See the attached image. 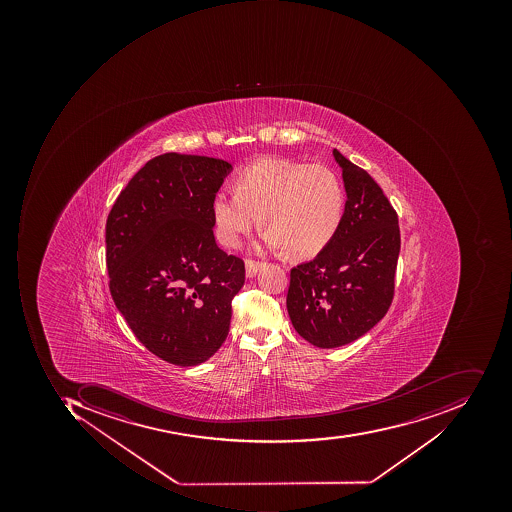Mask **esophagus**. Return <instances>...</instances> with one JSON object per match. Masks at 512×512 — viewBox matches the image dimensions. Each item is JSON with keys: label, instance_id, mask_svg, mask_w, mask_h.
Here are the masks:
<instances>
[{"label": "esophagus", "instance_id": "1", "mask_svg": "<svg viewBox=\"0 0 512 512\" xmlns=\"http://www.w3.org/2000/svg\"><path fill=\"white\" fill-rule=\"evenodd\" d=\"M263 266L264 263H261V261L246 260V277H255Z\"/></svg>", "mask_w": 512, "mask_h": 512}]
</instances>
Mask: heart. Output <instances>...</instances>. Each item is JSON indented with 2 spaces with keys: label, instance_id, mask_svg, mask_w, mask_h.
<instances>
[{
  "label": "heart",
  "instance_id": "b5f03b06",
  "mask_svg": "<svg viewBox=\"0 0 512 512\" xmlns=\"http://www.w3.org/2000/svg\"><path fill=\"white\" fill-rule=\"evenodd\" d=\"M345 204L343 181L329 167L261 158L238 174L237 191L215 194L212 215L226 248H237L260 217L268 248L311 258L334 240Z\"/></svg>",
  "mask_w": 512,
  "mask_h": 512
}]
</instances>
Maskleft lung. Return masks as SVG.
<instances>
[{"mask_svg": "<svg viewBox=\"0 0 512 512\" xmlns=\"http://www.w3.org/2000/svg\"><path fill=\"white\" fill-rule=\"evenodd\" d=\"M343 172L345 215L328 248L291 271L288 306L295 331L321 349L365 335L394 298L400 254L397 212L374 178L334 149Z\"/></svg>", "mask_w": 512, "mask_h": 512, "instance_id": "left-lung-1", "label": "left lung"}]
</instances>
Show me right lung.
Returning a JSON list of instances; mask_svg holds the SVG:
<instances>
[{
	"instance_id": "obj_1",
	"label": "right lung",
	"mask_w": 512,
	"mask_h": 512,
	"mask_svg": "<svg viewBox=\"0 0 512 512\" xmlns=\"http://www.w3.org/2000/svg\"><path fill=\"white\" fill-rule=\"evenodd\" d=\"M231 171L218 158L158 155L107 217L115 306L147 351L172 365H200L228 337L244 263L215 243L212 201Z\"/></svg>"
}]
</instances>
